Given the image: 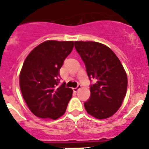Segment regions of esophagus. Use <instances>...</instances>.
Instances as JSON below:
<instances>
[{
    "label": "esophagus",
    "mask_w": 149,
    "mask_h": 149,
    "mask_svg": "<svg viewBox=\"0 0 149 149\" xmlns=\"http://www.w3.org/2000/svg\"><path fill=\"white\" fill-rule=\"evenodd\" d=\"M80 88H81V86L80 85H78V86H77V88H72V90H73V92H77L80 89Z\"/></svg>",
    "instance_id": "34e87169"
}]
</instances>
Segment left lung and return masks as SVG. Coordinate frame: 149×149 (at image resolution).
Masks as SVG:
<instances>
[{
  "instance_id": "8db88e82",
  "label": "left lung",
  "mask_w": 149,
  "mask_h": 149,
  "mask_svg": "<svg viewBox=\"0 0 149 149\" xmlns=\"http://www.w3.org/2000/svg\"><path fill=\"white\" fill-rule=\"evenodd\" d=\"M75 47L86 64L91 95L84 103L87 113L98 120L109 118L119 109L127 89V76L113 51L96 42H75Z\"/></svg>"
}]
</instances>
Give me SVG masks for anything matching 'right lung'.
Here are the masks:
<instances>
[{
	"label": "right lung",
	"mask_w": 149,
	"mask_h": 149,
	"mask_svg": "<svg viewBox=\"0 0 149 149\" xmlns=\"http://www.w3.org/2000/svg\"><path fill=\"white\" fill-rule=\"evenodd\" d=\"M74 42L48 40L26 57L19 73V87L26 104L36 117L57 120L64 114L72 90L58 86L59 70Z\"/></svg>",
	"instance_id": "obj_1"
}]
</instances>
